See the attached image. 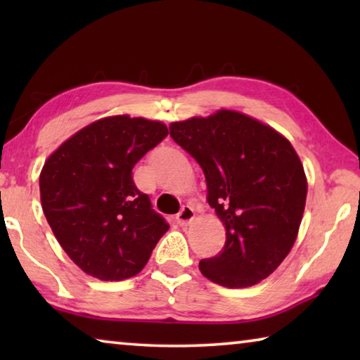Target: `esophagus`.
Instances as JSON below:
<instances>
[{
    "instance_id": "34e87169",
    "label": "esophagus",
    "mask_w": 360,
    "mask_h": 360,
    "mask_svg": "<svg viewBox=\"0 0 360 360\" xmlns=\"http://www.w3.org/2000/svg\"><path fill=\"white\" fill-rule=\"evenodd\" d=\"M195 219V210L192 208V206H182L181 211L178 212V216H176V222H178L179 225H187L191 224Z\"/></svg>"
}]
</instances>
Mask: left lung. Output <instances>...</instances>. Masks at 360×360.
<instances>
[{"label": "left lung", "instance_id": "8db88e82", "mask_svg": "<svg viewBox=\"0 0 360 360\" xmlns=\"http://www.w3.org/2000/svg\"><path fill=\"white\" fill-rule=\"evenodd\" d=\"M169 136L202 167L208 203L225 227L222 251L200 271L224 288L270 276L294 246L307 202L295 149L262 122L229 109L169 125Z\"/></svg>", "mask_w": 360, "mask_h": 360}]
</instances>
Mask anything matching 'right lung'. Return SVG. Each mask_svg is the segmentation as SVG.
Returning a JSON list of instances; mask_svg holds the SVG:
<instances>
[{
  "mask_svg": "<svg viewBox=\"0 0 360 360\" xmlns=\"http://www.w3.org/2000/svg\"><path fill=\"white\" fill-rule=\"evenodd\" d=\"M168 135L167 125L112 115L75 133L47 158L41 205L60 246L87 275H138L169 229L139 192L131 169Z\"/></svg>",
  "mask_w": 360,
  "mask_h": 360,
  "instance_id": "right-lung-1",
  "label": "right lung"
}]
</instances>
